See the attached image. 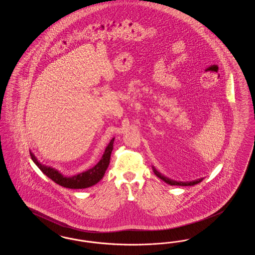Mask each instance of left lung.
Masks as SVG:
<instances>
[{"mask_svg":"<svg viewBox=\"0 0 255 255\" xmlns=\"http://www.w3.org/2000/svg\"><path fill=\"white\" fill-rule=\"evenodd\" d=\"M152 168H153V171H154V173H155V175H156L157 177H158L160 180H162L163 182H165L166 183H168V184H170V185H179V186H192V185H195V184H197V183H199V182H202V180H203V179H199V180L192 181V182H177V181H173V180H170V179H168L167 177H164L163 175H161V174L158 172V170L156 169L154 166H153Z\"/></svg>","mask_w":255,"mask_h":255,"instance_id":"left-lung-1","label":"left lung"}]
</instances>
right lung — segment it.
Segmentation results:
<instances>
[{"label": "right lung", "mask_w": 255, "mask_h": 255, "mask_svg": "<svg viewBox=\"0 0 255 255\" xmlns=\"http://www.w3.org/2000/svg\"><path fill=\"white\" fill-rule=\"evenodd\" d=\"M114 140H115V138L111 139L109 144L105 149V152H104L102 158L94 167L84 171L82 173L70 176V177L64 176L62 173L55 168H52L50 166H46V165L40 163L35 157V155L31 151L29 152V154H30L31 159L38 166V168L55 183L59 184L63 187H66V188L82 189V188H88V187H91V186L97 184V182L104 177V174L109 166L110 158H111V153L113 151Z\"/></svg>", "instance_id": "right-lung-1"}]
</instances>
